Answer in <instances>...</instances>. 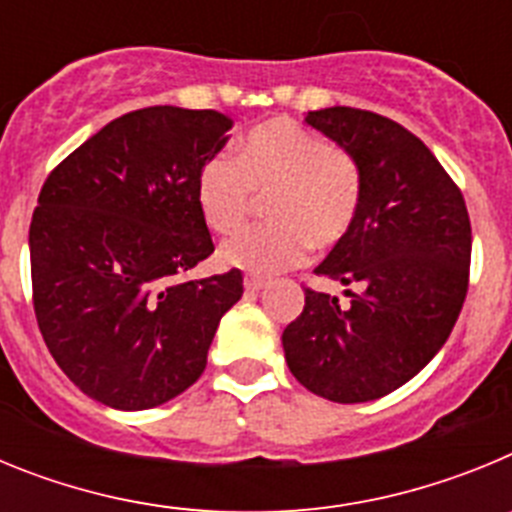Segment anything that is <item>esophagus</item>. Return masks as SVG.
<instances>
[{
	"label": "esophagus",
	"mask_w": 512,
	"mask_h": 512,
	"mask_svg": "<svg viewBox=\"0 0 512 512\" xmlns=\"http://www.w3.org/2000/svg\"><path fill=\"white\" fill-rule=\"evenodd\" d=\"M246 292H251V295H259L261 289H266L269 287V282H266V279H261V277H246Z\"/></svg>",
	"instance_id": "esophagus-1"
}]
</instances>
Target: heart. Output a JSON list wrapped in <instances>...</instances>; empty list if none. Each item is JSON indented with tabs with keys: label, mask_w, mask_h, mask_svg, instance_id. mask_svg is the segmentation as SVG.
<instances>
[{
	"label": "heart",
	"mask_w": 512,
	"mask_h": 512,
	"mask_svg": "<svg viewBox=\"0 0 512 512\" xmlns=\"http://www.w3.org/2000/svg\"><path fill=\"white\" fill-rule=\"evenodd\" d=\"M269 197L274 220L223 243L217 259L230 269L274 274L297 266L307 248L341 243L361 205L356 158L295 120L274 117L238 143L235 156L210 158L197 179V205L207 228L220 235L241 230Z\"/></svg>",
	"instance_id": "heart-1"
}]
</instances>
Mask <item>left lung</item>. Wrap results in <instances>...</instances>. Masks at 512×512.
Listing matches in <instances>:
<instances>
[{"mask_svg":"<svg viewBox=\"0 0 512 512\" xmlns=\"http://www.w3.org/2000/svg\"><path fill=\"white\" fill-rule=\"evenodd\" d=\"M361 169V205L315 274L346 287L305 289L284 328L289 372L325 400L369 402L415 377L449 338L469 287L472 225L459 187L423 140L369 110L307 112Z\"/></svg>","mask_w":512,"mask_h":512,"instance_id":"8db88e82","label":"left lung"}]
</instances>
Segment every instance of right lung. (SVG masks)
<instances>
[{
    "mask_svg": "<svg viewBox=\"0 0 512 512\" xmlns=\"http://www.w3.org/2000/svg\"><path fill=\"white\" fill-rule=\"evenodd\" d=\"M230 128L215 110L128 112L40 189L30 223L35 318L63 374L102 405L148 410L182 395L241 300L238 269L187 279L215 251L197 179Z\"/></svg>",
    "mask_w": 512,
    "mask_h": 512,
    "instance_id": "right-lung-1",
    "label": "right lung"
}]
</instances>
